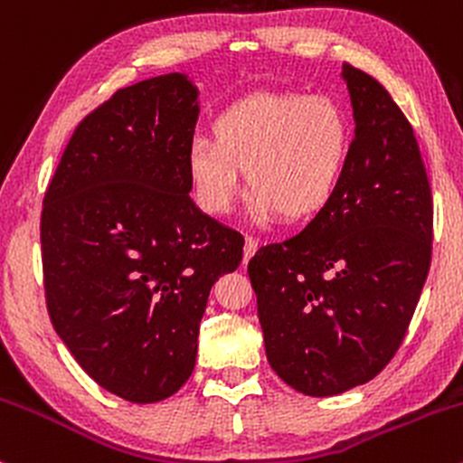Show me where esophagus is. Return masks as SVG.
Instances as JSON below:
<instances>
[{"instance_id": "1", "label": "esophagus", "mask_w": 463, "mask_h": 463, "mask_svg": "<svg viewBox=\"0 0 463 463\" xmlns=\"http://www.w3.org/2000/svg\"><path fill=\"white\" fill-rule=\"evenodd\" d=\"M257 250H259V239L246 237V246H243V263H248L250 257H252Z\"/></svg>"}]
</instances>
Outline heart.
Masks as SVG:
<instances>
[{"label":"heart","instance_id":"heart-1","mask_svg":"<svg viewBox=\"0 0 463 463\" xmlns=\"http://www.w3.org/2000/svg\"><path fill=\"white\" fill-rule=\"evenodd\" d=\"M213 139L187 150V176L198 206L226 215L241 194L246 172L259 220L283 215L311 220L335 198L350 150L346 110L324 95L263 91L237 99L215 117Z\"/></svg>","mask_w":463,"mask_h":463}]
</instances>
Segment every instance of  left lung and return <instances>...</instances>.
Segmentation results:
<instances>
[{
  "label": "left lung",
  "mask_w": 463,
  "mask_h": 463,
  "mask_svg": "<svg viewBox=\"0 0 463 463\" xmlns=\"http://www.w3.org/2000/svg\"><path fill=\"white\" fill-rule=\"evenodd\" d=\"M354 113L335 198L250 259L272 370L307 396L368 383L390 364L431 265L433 200L411 124L383 84L344 62Z\"/></svg>",
  "instance_id": "obj_1"
}]
</instances>
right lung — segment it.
<instances>
[{"label":"right lung","instance_id":"right-lung-1","mask_svg":"<svg viewBox=\"0 0 463 463\" xmlns=\"http://www.w3.org/2000/svg\"><path fill=\"white\" fill-rule=\"evenodd\" d=\"M198 89L167 73L119 89L73 130L41 211L50 320L110 394L158 402L194 372L211 287L243 237L189 198Z\"/></svg>","mask_w":463,"mask_h":463}]
</instances>
